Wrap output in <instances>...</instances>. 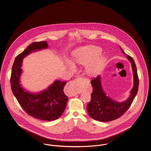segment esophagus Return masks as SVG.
Wrapping results in <instances>:
<instances>
[{
  "label": "esophagus",
  "mask_w": 151,
  "mask_h": 151,
  "mask_svg": "<svg viewBox=\"0 0 151 151\" xmlns=\"http://www.w3.org/2000/svg\"><path fill=\"white\" fill-rule=\"evenodd\" d=\"M68 94L70 96L75 95L78 93H79L80 89L78 87V79L72 80L68 83Z\"/></svg>",
  "instance_id": "1"
}]
</instances>
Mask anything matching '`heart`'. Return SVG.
<instances>
[{
    "instance_id": "heart-1",
    "label": "heart",
    "mask_w": 151,
    "mask_h": 151,
    "mask_svg": "<svg viewBox=\"0 0 151 151\" xmlns=\"http://www.w3.org/2000/svg\"><path fill=\"white\" fill-rule=\"evenodd\" d=\"M101 52V49L95 45L79 48L74 52L73 60L74 63L80 65L90 63L86 66V73L90 76H95L102 71L106 64V57L99 56ZM74 63L70 60H68L66 63L68 68L72 71L76 70V66Z\"/></svg>"
}]
</instances>
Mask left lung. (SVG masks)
<instances>
[{
  "label": "left lung",
  "mask_w": 151,
  "mask_h": 151,
  "mask_svg": "<svg viewBox=\"0 0 151 151\" xmlns=\"http://www.w3.org/2000/svg\"><path fill=\"white\" fill-rule=\"evenodd\" d=\"M120 49L122 53L125 55L123 49ZM127 58L131 63L134 74V86L131 90V95L124 102H116L111 99L104 92L100 76L92 79L91 99L87 104V110L88 115L93 119L103 122L118 119L125 113L132 103L138 91L139 78L134 59L128 55H127Z\"/></svg>",
  "instance_id": "left-lung-1"
}]
</instances>
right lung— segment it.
Segmentation results:
<instances>
[{"mask_svg":"<svg viewBox=\"0 0 151 151\" xmlns=\"http://www.w3.org/2000/svg\"><path fill=\"white\" fill-rule=\"evenodd\" d=\"M48 47L47 41L35 42L16 57L12 68L11 86L18 102L29 115L40 120L51 121L59 118L65 109L68 100L64 92L66 82L56 80L48 88L39 93L26 91L20 83V77L23 72V59L32 52Z\"/></svg>","mask_w":151,"mask_h":151,"instance_id":"1","label":"right lung"}]
</instances>
